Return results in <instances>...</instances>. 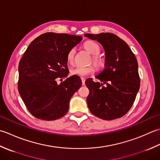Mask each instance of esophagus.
Instances as JSON below:
<instances>
[{"mask_svg":"<svg viewBox=\"0 0 160 160\" xmlns=\"http://www.w3.org/2000/svg\"><path fill=\"white\" fill-rule=\"evenodd\" d=\"M81 81H82V85H83V86H84V85H85V81H86V79H85V78H83V77H81Z\"/></svg>","mask_w":160,"mask_h":160,"instance_id":"esophagus-1","label":"esophagus"}]
</instances>
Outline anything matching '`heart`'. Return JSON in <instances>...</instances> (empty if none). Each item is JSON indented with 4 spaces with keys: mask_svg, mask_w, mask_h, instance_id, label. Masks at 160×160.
Masks as SVG:
<instances>
[{
    "mask_svg": "<svg viewBox=\"0 0 160 160\" xmlns=\"http://www.w3.org/2000/svg\"><path fill=\"white\" fill-rule=\"evenodd\" d=\"M83 47L92 56L93 63L97 68H100L102 66V62L97 56L100 54L101 49L99 44L94 41H87L83 44ZM76 53V49L72 48L68 52L67 54V61L69 63L73 64L74 60V56ZM94 71L93 66H76L70 70V73L72 75H77L79 77H86L88 75L92 74Z\"/></svg>",
    "mask_w": 160,
    "mask_h": 160,
    "instance_id": "obj_1",
    "label": "heart"
}]
</instances>
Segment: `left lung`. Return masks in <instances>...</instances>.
Here are the masks:
<instances>
[{
	"instance_id": "8db88e82",
	"label": "left lung",
	"mask_w": 160,
	"mask_h": 160,
	"mask_svg": "<svg viewBox=\"0 0 160 160\" xmlns=\"http://www.w3.org/2000/svg\"><path fill=\"white\" fill-rule=\"evenodd\" d=\"M96 40L105 51L104 69L95 77L102 83L88 79L90 90L87 103L94 115L105 120L123 117L128 112L139 90L138 63L124 41L111 33L86 34Z\"/></svg>"
}]
</instances>
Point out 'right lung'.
<instances>
[{
  "instance_id": "add662e5",
  "label": "right lung",
  "mask_w": 160,
  "mask_h": 160,
  "mask_svg": "<svg viewBox=\"0 0 160 160\" xmlns=\"http://www.w3.org/2000/svg\"><path fill=\"white\" fill-rule=\"evenodd\" d=\"M82 40L81 36L47 32L29 45L18 66V89L29 111L38 119L52 121L63 117L71 97L82 81L69 73L67 54Z\"/></svg>"
}]
</instances>
